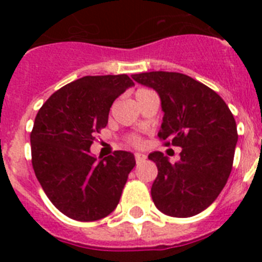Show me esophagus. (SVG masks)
Segmentation results:
<instances>
[{
    "mask_svg": "<svg viewBox=\"0 0 262 262\" xmlns=\"http://www.w3.org/2000/svg\"><path fill=\"white\" fill-rule=\"evenodd\" d=\"M135 160H136V163H138V164L143 163V161H144V160H145V155L135 154Z\"/></svg>",
    "mask_w": 262,
    "mask_h": 262,
    "instance_id": "1",
    "label": "esophagus"
}]
</instances>
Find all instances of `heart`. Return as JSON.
<instances>
[{
  "label": "heart",
  "instance_id": "b5f03b06",
  "mask_svg": "<svg viewBox=\"0 0 262 262\" xmlns=\"http://www.w3.org/2000/svg\"><path fill=\"white\" fill-rule=\"evenodd\" d=\"M140 90H144V89H140Z\"/></svg>",
  "mask_w": 262,
  "mask_h": 262
}]
</instances>
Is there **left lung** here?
<instances>
[{
  "mask_svg": "<svg viewBox=\"0 0 262 262\" xmlns=\"http://www.w3.org/2000/svg\"><path fill=\"white\" fill-rule=\"evenodd\" d=\"M133 78L159 94L164 113L160 139L182 148L174 164L159 151L148 155L159 170L151 189L155 206L169 216L200 214L230 177L237 143L232 113L214 90L182 73L147 72Z\"/></svg>",
  "mask_w": 262,
  "mask_h": 262,
  "instance_id": "8db88e82",
  "label": "left lung"
}]
</instances>
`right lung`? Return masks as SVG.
Returning <instances> with one entry per match:
<instances>
[{
  "mask_svg": "<svg viewBox=\"0 0 262 262\" xmlns=\"http://www.w3.org/2000/svg\"><path fill=\"white\" fill-rule=\"evenodd\" d=\"M134 85L127 75L85 76L55 92L36 114L32 168L46 195L71 219L98 221L119 203L135 156L115 151L97 159L90 145L113 102Z\"/></svg>",
  "mask_w": 262,
  "mask_h": 262,
  "instance_id": "right-lung-1",
  "label": "right lung"
}]
</instances>
